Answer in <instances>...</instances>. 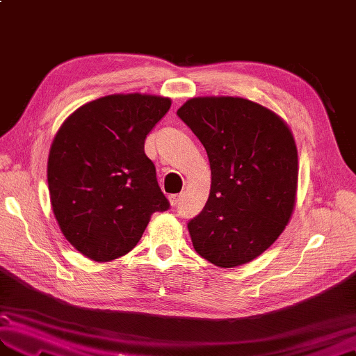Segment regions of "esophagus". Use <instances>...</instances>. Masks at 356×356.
<instances>
[{
    "instance_id": "esophagus-1",
    "label": "esophagus",
    "mask_w": 356,
    "mask_h": 356,
    "mask_svg": "<svg viewBox=\"0 0 356 356\" xmlns=\"http://www.w3.org/2000/svg\"><path fill=\"white\" fill-rule=\"evenodd\" d=\"M180 199H182V195H180V194L170 195V203H171V207H177L179 203H180Z\"/></svg>"
}]
</instances>
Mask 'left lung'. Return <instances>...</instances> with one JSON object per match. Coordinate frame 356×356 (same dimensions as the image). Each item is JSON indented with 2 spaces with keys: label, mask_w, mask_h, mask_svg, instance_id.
<instances>
[{
  "label": "left lung",
  "mask_w": 356,
  "mask_h": 356,
  "mask_svg": "<svg viewBox=\"0 0 356 356\" xmlns=\"http://www.w3.org/2000/svg\"><path fill=\"white\" fill-rule=\"evenodd\" d=\"M177 116L205 147L211 168L207 205L188 222L194 249L220 268L257 259L295 207L298 157L291 130L243 97H193Z\"/></svg>",
  "instance_id": "8db88e82"
}]
</instances>
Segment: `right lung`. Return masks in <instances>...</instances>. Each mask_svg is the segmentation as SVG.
<instances>
[{
    "instance_id": "right-lung-1",
    "label": "right lung",
    "mask_w": 356,
    "mask_h": 356,
    "mask_svg": "<svg viewBox=\"0 0 356 356\" xmlns=\"http://www.w3.org/2000/svg\"><path fill=\"white\" fill-rule=\"evenodd\" d=\"M171 107L168 97L110 95L82 105L53 139L47 180L64 237L95 261L138 245L153 213L170 209L145 154V138Z\"/></svg>"
}]
</instances>
